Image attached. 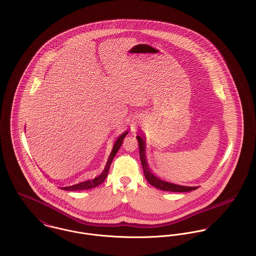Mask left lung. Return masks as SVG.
<instances>
[{
	"label": "left lung",
	"mask_w": 256,
	"mask_h": 256,
	"mask_svg": "<svg viewBox=\"0 0 256 256\" xmlns=\"http://www.w3.org/2000/svg\"><path fill=\"white\" fill-rule=\"evenodd\" d=\"M138 145H140V161H142V168L144 172V176L145 178L147 180V182L155 186L158 190H165V192H192L196 188H198L199 186H180V184H176L172 182H166L164 180H161L160 178H158L157 176H155L148 167L147 164V160H146V155H145V140L142 138L140 136H136Z\"/></svg>",
	"instance_id": "obj_1"
}]
</instances>
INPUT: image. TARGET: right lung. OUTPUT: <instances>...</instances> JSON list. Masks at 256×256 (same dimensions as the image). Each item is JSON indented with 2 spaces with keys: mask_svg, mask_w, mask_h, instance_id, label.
Listing matches in <instances>:
<instances>
[{
  "mask_svg": "<svg viewBox=\"0 0 256 256\" xmlns=\"http://www.w3.org/2000/svg\"><path fill=\"white\" fill-rule=\"evenodd\" d=\"M128 134V130L122 132V134L116 140L114 145H113V149H112V151H111V153H110V156H109V158H108V161H107V163H106V166H105L103 172H102L99 176H95V178H93L82 180V182H78V184H72V186H64V188H62V190H64L76 192V190H90V188H96L97 186L101 184L106 180V178H107V176H108V172H109V169H110V166H111V163H112V161H113V159H114L116 152L118 151V149H120L122 143L124 142V138Z\"/></svg>",
  "mask_w": 256,
  "mask_h": 256,
  "instance_id": "1",
  "label": "right lung"
}]
</instances>
